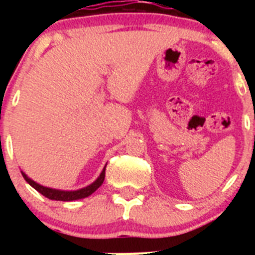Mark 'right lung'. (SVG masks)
<instances>
[{
    "label": "right lung",
    "instance_id": "1",
    "mask_svg": "<svg viewBox=\"0 0 255 255\" xmlns=\"http://www.w3.org/2000/svg\"><path fill=\"white\" fill-rule=\"evenodd\" d=\"M21 175H22V177L25 179V181L31 186V188H34L38 193H40V194L44 195V197L48 198V199L62 200V202H73V200L83 199V198L89 197V195L93 194L94 191H96L97 189L102 185L103 181H105V176H106V166L96 181L92 182L91 185H88V186H85V188H82V189H78V190H58V189L47 188V186L40 185V184L35 182L34 180H31L30 177L26 176L25 172H22V171H21Z\"/></svg>",
    "mask_w": 255,
    "mask_h": 255
}]
</instances>
